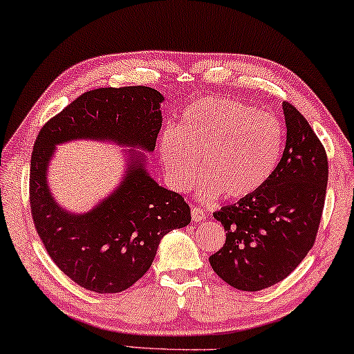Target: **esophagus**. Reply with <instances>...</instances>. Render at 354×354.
<instances>
[{"label":"esophagus","mask_w":354,"mask_h":354,"mask_svg":"<svg viewBox=\"0 0 354 354\" xmlns=\"http://www.w3.org/2000/svg\"><path fill=\"white\" fill-rule=\"evenodd\" d=\"M192 218H193L194 223L204 221V220H205V212H204V209H201V207H198V205H194V207L192 209Z\"/></svg>","instance_id":"esophagus-1"}]
</instances>
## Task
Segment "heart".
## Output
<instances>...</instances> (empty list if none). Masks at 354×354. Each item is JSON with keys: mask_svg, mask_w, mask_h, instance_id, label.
Masks as SVG:
<instances>
[{"mask_svg": "<svg viewBox=\"0 0 354 354\" xmlns=\"http://www.w3.org/2000/svg\"><path fill=\"white\" fill-rule=\"evenodd\" d=\"M283 145L285 127L279 117L247 102L207 96L185 109L180 129L165 131L161 156L177 189L193 187L203 158L201 198L225 192L227 198L243 199L274 176Z\"/></svg>", "mask_w": 354, "mask_h": 354, "instance_id": "1", "label": "heart"}]
</instances>
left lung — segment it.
I'll use <instances>...</instances> for the list:
<instances>
[{"label":"left lung","instance_id":"1","mask_svg":"<svg viewBox=\"0 0 354 354\" xmlns=\"http://www.w3.org/2000/svg\"><path fill=\"white\" fill-rule=\"evenodd\" d=\"M286 145L269 182L237 204L215 212L226 242L209 263L236 290L259 291L279 283L313 247L322 221L328 155L291 102H283Z\"/></svg>","mask_w":354,"mask_h":354}]
</instances>
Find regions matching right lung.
I'll return each instance as SVG.
<instances>
[{
  "label": "right lung",
  "mask_w": 354,
  "mask_h": 354,
  "mask_svg": "<svg viewBox=\"0 0 354 354\" xmlns=\"http://www.w3.org/2000/svg\"><path fill=\"white\" fill-rule=\"evenodd\" d=\"M165 97L150 86L85 91L37 134L30 166V207L48 257L79 286L120 292L150 269L161 237L192 221L183 196L160 187L144 166H131L123 183L85 215L53 203L46 182L53 147L71 139H112L151 151L161 129ZM136 162V161H134Z\"/></svg>",
  "instance_id": "obj_1"
}]
</instances>
